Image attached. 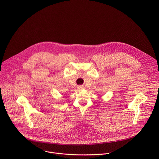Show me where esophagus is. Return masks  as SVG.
<instances>
[{
    "instance_id": "obj_1",
    "label": "esophagus",
    "mask_w": 159,
    "mask_h": 159,
    "mask_svg": "<svg viewBox=\"0 0 159 159\" xmlns=\"http://www.w3.org/2000/svg\"><path fill=\"white\" fill-rule=\"evenodd\" d=\"M78 89L80 90H82V89H84V87L83 85H79V86H78Z\"/></svg>"
}]
</instances>
